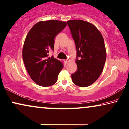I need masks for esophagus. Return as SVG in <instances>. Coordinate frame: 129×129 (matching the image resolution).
Segmentation results:
<instances>
[{"label":"esophagus","instance_id":"obj_1","mask_svg":"<svg viewBox=\"0 0 129 129\" xmlns=\"http://www.w3.org/2000/svg\"><path fill=\"white\" fill-rule=\"evenodd\" d=\"M69 61V59H66V60H65V61H66V63H68Z\"/></svg>","mask_w":129,"mask_h":129}]
</instances>
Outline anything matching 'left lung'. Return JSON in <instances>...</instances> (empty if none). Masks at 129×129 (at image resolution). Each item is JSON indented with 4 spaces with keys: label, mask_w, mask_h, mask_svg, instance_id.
Returning a JSON list of instances; mask_svg holds the SVG:
<instances>
[{
    "label": "left lung",
    "mask_w": 129,
    "mask_h": 129,
    "mask_svg": "<svg viewBox=\"0 0 129 129\" xmlns=\"http://www.w3.org/2000/svg\"><path fill=\"white\" fill-rule=\"evenodd\" d=\"M68 25L76 44L77 70L72 74L74 84L86 87L100 77L106 53L103 37L93 24L81 20H69Z\"/></svg>",
    "instance_id": "obj_1"
}]
</instances>
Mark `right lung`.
Listing matches in <instances>:
<instances>
[{
	"instance_id": "add662e5",
	"label": "right lung",
	"mask_w": 129,
	"mask_h": 129,
	"mask_svg": "<svg viewBox=\"0 0 129 129\" xmlns=\"http://www.w3.org/2000/svg\"><path fill=\"white\" fill-rule=\"evenodd\" d=\"M66 22L57 20L40 21L33 26L26 37L23 59L29 76L42 87L54 84L63 65L60 61L48 57L54 50L55 38L66 27Z\"/></svg>"
}]
</instances>
